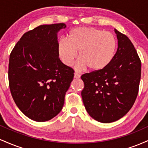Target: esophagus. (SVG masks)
Masks as SVG:
<instances>
[{
    "instance_id": "obj_1",
    "label": "esophagus",
    "mask_w": 148,
    "mask_h": 148,
    "mask_svg": "<svg viewBox=\"0 0 148 148\" xmlns=\"http://www.w3.org/2000/svg\"><path fill=\"white\" fill-rule=\"evenodd\" d=\"M74 79H79L81 77V75L77 72H74Z\"/></svg>"
}]
</instances>
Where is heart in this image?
<instances>
[{"label": "heart", "instance_id": "1", "mask_svg": "<svg viewBox=\"0 0 148 148\" xmlns=\"http://www.w3.org/2000/svg\"><path fill=\"white\" fill-rule=\"evenodd\" d=\"M117 48L113 33L93 27H79L68 34L67 40H59L58 51L61 60L72 65L79 51L78 69L88 68L99 71L108 66L114 58Z\"/></svg>", "mask_w": 148, "mask_h": 148}]
</instances>
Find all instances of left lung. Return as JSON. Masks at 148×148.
I'll return each instance as SVG.
<instances>
[{
    "instance_id": "obj_1",
    "label": "left lung",
    "mask_w": 148,
    "mask_h": 148,
    "mask_svg": "<svg viewBox=\"0 0 148 148\" xmlns=\"http://www.w3.org/2000/svg\"><path fill=\"white\" fill-rule=\"evenodd\" d=\"M118 49L111 63L99 71L81 76V96L86 111L103 123L116 121L126 115L136 99L141 62L131 40L115 29Z\"/></svg>"
}]
</instances>
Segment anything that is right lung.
<instances>
[{
	"label": "right lung",
	"instance_id": "1",
	"mask_svg": "<svg viewBox=\"0 0 148 148\" xmlns=\"http://www.w3.org/2000/svg\"><path fill=\"white\" fill-rule=\"evenodd\" d=\"M64 23L41 25L24 33L10 56L12 96L25 115L48 121L62 110L74 70L62 63L58 51V33Z\"/></svg>",
	"mask_w": 148,
	"mask_h": 148
}]
</instances>
